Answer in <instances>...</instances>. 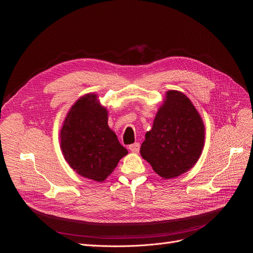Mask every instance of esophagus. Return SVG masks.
Listing matches in <instances>:
<instances>
[{
    "instance_id": "esophagus-1",
    "label": "esophagus",
    "mask_w": 253,
    "mask_h": 253,
    "mask_svg": "<svg viewBox=\"0 0 253 253\" xmlns=\"http://www.w3.org/2000/svg\"><path fill=\"white\" fill-rule=\"evenodd\" d=\"M139 149H140V144L139 142H134L129 145V150L132 152V153H138L139 152Z\"/></svg>"
}]
</instances>
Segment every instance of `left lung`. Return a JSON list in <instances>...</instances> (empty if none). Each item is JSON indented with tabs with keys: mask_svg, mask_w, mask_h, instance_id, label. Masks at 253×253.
Listing matches in <instances>:
<instances>
[{
	"mask_svg": "<svg viewBox=\"0 0 253 253\" xmlns=\"http://www.w3.org/2000/svg\"><path fill=\"white\" fill-rule=\"evenodd\" d=\"M205 140L203 120L190 98L168 90L153 128L145 133L140 155L164 179L189 171L200 158Z\"/></svg>",
	"mask_w": 253,
	"mask_h": 253,
	"instance_id": "left-lung-1",
	"label": "left lung"
}]
</instances>
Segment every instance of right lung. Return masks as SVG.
Listing matches in <instances>:
<instances>
[{
  "instance_id": "1",
  "label": "right lung",
  "mask_w": 253,
  "mask_h": 253,
  "mask_svg": "<svg viewBox=\"0 0 253 253\" xmlns=\"http://www.w3.org/2000/svg\"><path fill=\"white\" fill-rule=\"evenodd\" d=\"M109 112L95 93L80 97L60 129V149L65 161L79 175L104 181L128 151L108 124Z\"/></svg>"
}]
</instances>
